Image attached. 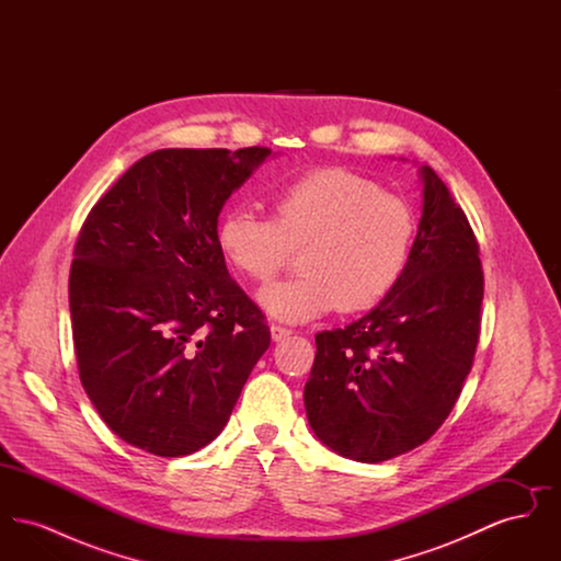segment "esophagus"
Listing matches in <instances>:
<instances>
[{
  "label": "esophagus",
  "mask_w": 561,
  "mask_h": 561,
  "mask_svg": "<svg viewBox=\"0 0 561 561\" xmlns=\"http://www.w3.org/2000/svg\"><path fill=\"white\" fill-rule=\"evenodd\" d=\"M293 330L284 328V325H277V323H271V339L277 343V341H284L286 336H290Z\"/></svg>",
  "instance_id": "1"
}]
</instances>
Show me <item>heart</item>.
Here are the masks:
<instances>
[{"instance_id": "b5f03b06", "label": "heart", "mask_w": 561, "mask_h": 561, "mask_svg": "<svg viewBox=\"0 0 561 561\" xmlns=\"http://www.w3.org/2000/svg\"><path fill=\"white\" fill-rule=\"evenodd\" d=\"M271 218L233 206L216 227L227 265L267 284L300 254V275L259 293L271 318L316 320L334 309L368 311L380 305L408 268L416 218L412 208L374 181L345 168H318L277 185Z\"/></svg>"}]
</instances>
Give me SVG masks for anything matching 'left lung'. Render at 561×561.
<instances>
[{"label": "left lung", "instance_id": "1", "mask_svg": "<svg viewBox=\"0 0 561 561\" xmlns=\"http://www.w3.org/2000/svg\"><path fill=\"white\" fill-rule=\"evenodd\" d=\"M423 216L398 288L368 316L316 336L309 425L359 462L414 450L444 425L480 341L483 271L467 214L428 168Z\"/></svg>", "mask_w": 561, "mask_h": 561}]
</instances>
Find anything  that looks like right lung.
<instances>
[{
    "mask_svg": "<svg viewBox=\"0 0 561 561\" xmlns=\"http://www.w3.org/2000/svg\"><path fill=\"white\" fill-rule=\"evenodd\" d=\"M268 153L153 151L81 225L69 273L80 380L134 448L172 458L210 444L268 348L265 316L216 243L222 204Z\"/></svg>",
    "mask_w": 561,
    "mask_h": 561,
    "instance_id": "right-lung-1",
    "label": "right lung"
}]
</instances>
